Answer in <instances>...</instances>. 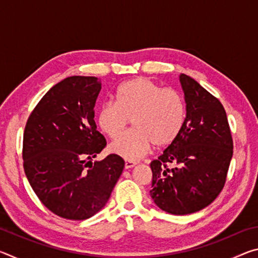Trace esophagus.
<instances>
[{"mask_svg": "<svg viewBox=\"0 0 258 258\" xmlns=\"http://www.w3.org/2000/svg\"><path fill=\"white\" fill-rule=\"evenodd\" d=\"M135 165H137V163H134V161H130V160H126V161H125V169H130V168H133Z\"/></svg>", "mask_w": 258, "mask_h": 258, "instance_id": "esophagus-1", "label": "esophagus"}]
</instances>
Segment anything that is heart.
I'll return each instance as SVG.
<instances>
[{
	"label": "heart",
	"instance_id": "b5f03b06",
	"mask_svg": "<svg viewBox=\"0 0 258 258\" xmlns=\"http://www.w3.org/2000/svg\"><path fill=\"white\" fill-rule=\"evenodd\" d=\"M117 101H107L97 113L99 127L109 138H116L134 121L135 130L113 141L109 150L126 160L146 156L152 146L165 147L182 133L186 120L184 98L174 89H163L146 77H137L121 84Z\"/></svg>",
	"mask_w": 258,
	"mask_h": 258
}]
</instances>
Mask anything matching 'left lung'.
Wrapping results in <instances>:
<instances>
[{"label": "left lung", "mask_w": 258, "mask_h": 258, "mask_svg": "<svg viewBox=\"0 0 258 258\" xmlns=\"http://www.w3.org/2000/svg\"><path fill=\"white\" fill-rule=\"evenodd\" d=\"M180 83L185 125L163 155L151 161L150 196L161 211L187 215L207 207L223 189L233 142L222 103L185 74L180 75Z\"/></svg>", "instance_id": "obj_1"}]
</instances>
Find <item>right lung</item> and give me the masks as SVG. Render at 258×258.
<instances>
[{
  "label": "right lung",
  "mask_w": 258,
  "mask_h": 258,
  "mask_svg": "<svg viewBox=\"0 0 258 258\" xmlns=\"http://www.w3.org/2000/svg\"><path fill=\"white\" fill-rule=\"evenodd\" d=\"M100 91L97 77L64 78L41 99L25 127L29 184L47 209L67 220H86L101 211L124 169L117 155L92 163L106 147L94 121Z\"/></svg>",
  "instance_id": "obj_1"
}]
</instances>
